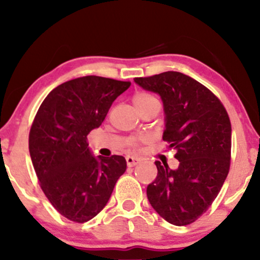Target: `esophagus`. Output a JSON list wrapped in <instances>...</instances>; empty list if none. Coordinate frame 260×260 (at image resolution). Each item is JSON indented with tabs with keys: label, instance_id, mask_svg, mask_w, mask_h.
Segmentation results:
<instances>
[{
	"label": "esophagus",
	"instance_id": "1",
	"mask_svg": "<svg viewBox=\"0 0 260 260\" xmlns=\"http://www.w3.org/2000/svg\"><path fill=\"white\" fill-rule=\"evenodd\" d=\"M126 161H127L128 168H133V166H136L137 164L140 162V159L139 157H134V156H127Z\"/></svg>",
	"mask_w": 260,
	"mask_h": 260
}]
</instances>
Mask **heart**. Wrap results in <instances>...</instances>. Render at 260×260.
<instances>
[{"label":"heart","mask_w":260,"mask_h":260,"mask_svg":"<svg viewBox=\"0 0 260 260\" xmlns=\"http://www.w3.org/2000/svg\"><path fill=\"white\" fill-rule=\"evenodd\" d=\"M133 104L137 110H140L143 109V107L153 105V104H159V100H157L153 94H150V92L138 91L134 94ZM139 144H140V139H132L129 142V147L132 149H138Z\"/></svg>","instance_id":"heart-1"}]
</instances>
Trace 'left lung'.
Listing matches in <instances>:
<instances>
[{
  "mask_svg": "<svg viewBox=\"0 0 260 260\" xmlns=\"http://www.w3.org/2000/svg\"><path fill=\"white\" fill-rule=\"evenodd\" d=\"M159 94L165 111L162 139L175 149L178 168L155 161L157 176L147 188L151 207L176 226L194 222L219 194L231 160V122L207 86L180 72L134 78Z\"/></svg>",
  "mask_w": 260,
  "mask_h": 260,
  "instance_id": "obj_1",
  "label": "left lung"
}]
</instances>
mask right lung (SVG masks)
Masks as SVG:
<instances>
[{
	"label": "right lung",
	"mask_w": 260,
	"mask_h": 260,
	"mask_svg": "<svg viewBox=\"0 0 260 260\" xmlns=\"http://www.w3.org/2000/svg\"><path fill=\"white\" fill-rule=\"evenodd\" d=\"M129 85L98 76L68 80L50 91L35 115L29 133L32 166L46 198L71 221L96 216L126 171L121 155L92 156L86 136Z\"/></svg>",
	"instance_id": "add662e5"
}]
</instances>
